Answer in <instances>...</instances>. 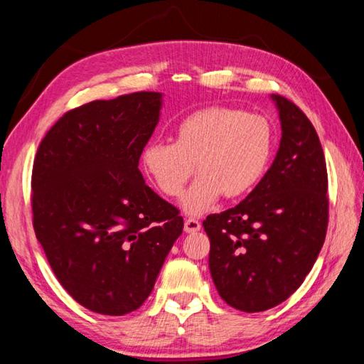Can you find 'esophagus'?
Segmentation results:
<instances>
[{
	"label": "esophagus",
	"instance_id": "1",
	"mask_svg": "<svg viewBox=\"0 0 364 364\" xmlns=\"http://www.w3.org/2000/svg\"><path fill=\"white\" fill-rule=\"evenodd\" d=\"M199 230H200V222L198 220V218L188 217L186 220H184V232L196 233V232H199Z\"/></svg>",
	"mask_w": 364,
	"mask_h": 364
}]
</instances>
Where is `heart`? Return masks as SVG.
Instances as JSON below:
<instances>
[{"label":"heart","instance_id":"1","mask_svg":"<svg viewBox=\"0 0 364 364\" xmlns=\"http://www.w3.org/2000/svg\"><path fill=\"white\" fill-rule=\"evenodd\" d=\"M270 121L230 107H205L189 113L173 131V142L151 141L141 152L144 171L168 198L183 191L194 173L199 176L183 196L191 213H203L222 198H241L261 181L274 154Z\"/></svg>","mask_w":364,"mask_h":364}]
</instances>
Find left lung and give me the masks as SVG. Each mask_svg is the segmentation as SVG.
<instances>
[{"label": "left lung", "instance_id": "1", "mask_svg": "<svg viewBox=\"0 0 364 364\" xmlns=\"http://www.w3.org/2000/svg\"><path fill=\"white\" fill-rule=\"evenodd\" d=\"M272 97L282 121L272 166L245 200L203 222L218 295L245 313L274 308L298 290L319 256L328 223L319 136L301 108L284 95Z\"/></svg>", "mask_w": 364, "mask_h": 364}]
</instances>
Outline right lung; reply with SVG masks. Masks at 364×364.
Instances as JSON below:
<instances>
[{
  "label": "right lung",
  "instance_id": "add662e5",
  "mask_svg": "<svg viewBox=\"0 0 364 364\" xmlns=\"http://www.w3.org/2000/svg\"><path fill=\"white\" fill-rule=\"evenodd\" d=\"M161 95L134 92L73 108L32 168V223L63 288L94 313H132L151 295L183 217L144 181L141 152Z\"/></svg>",
  "mask_w": 364,
  "mask_h": 364
}]
</instances>
